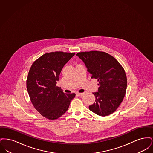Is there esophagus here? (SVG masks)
<instances>
[{
  "mask_svg": "<svg viewBox=\"0 0 153 153\" xmlns=\"http://www.w3.org/2000/svg\"><path fill=\"white\" fill-rule=\"evenodd\" d=\"M77 94L80 96H82L83 95H84V93H77Z\"/></svg>",
  "mask_w": 153,
  "mask_h": 153,
  "instance_id": "1",
  "label": "esophagus"
}]
</instances>
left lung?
<instances>
[{"label":"left lung","instance_id":"1","mask_svg":"<svg viewBox=\"0 0 153 153\" xmlns=\"http://www.w3.org/2000/svg\"><path fill=\"white\" fill-rule=\"evenodd\" d=\"M76 55L84 62L91 78L100 85L94 92L95 102L89 109L105 117L114 113L123 100L127 89V77L122 66L109 54L97 51L79 52Z\"/></svg>","mask_w":153,"mask_h":153}]
</instances>
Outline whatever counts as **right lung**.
<instances>
[{
    "label": "right lung",
    "instance_id": "obj_1",
    "mask_svg": "<svg viewBox=\"0 0 153 153\" xmlns=\"http://www.w3.org/2000/svg\"><path fill=\"white\" fill-rule=\"evenodd\" d=\"M75 53L62 51L44 54L30 69L26 86L35 109L49 120L57 119L68 110L75 94H65L57 82L61 71Z\"/></svg>",
    "mask_w": 153,
    "mask_h": 153
}]
</instances>
